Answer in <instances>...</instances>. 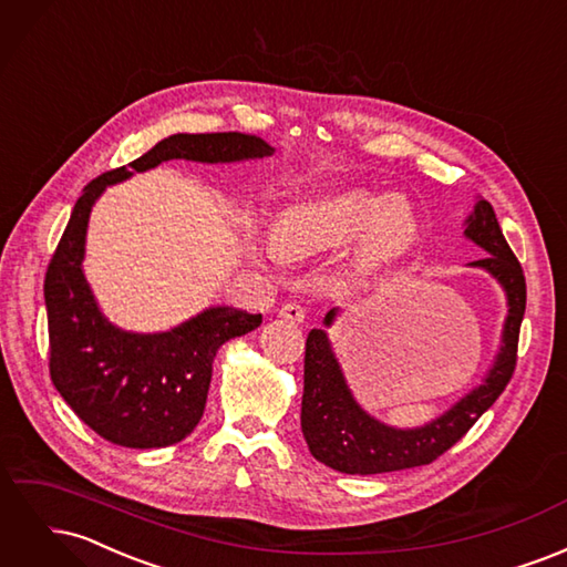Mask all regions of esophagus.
<instances>
[{
    "label": "esophagus",
    "instance_id": "34e87169",
    "mask_svg": "<svg viewBox=\"0 0 567 567\" xmlns=\"http://www.w3.org/2000/svg\"><path fill=\"white\" fill-rule=\"evenodd\" d=\"M279 317L286 319V321H293V323H302L305 321V307L298 305V302H286L281 310H279Z\"/></svg>",
    "mask_w": 567,
    "mask_h": 567
}]
</instances>
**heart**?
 I'll return each instance as SVG.
<instances>
[{
  "label": "heart",
  "instance_id": "heart-1",
  "mask_svg": "<svg viewBox=\"0 0 567 567\" xmlns=\"http://www.w3.org/2000/svg\"><path fill=\"white\" fill-rule=\"evenodd\" d=\"M357 234L359 265H385L414 246L419 219L402 198L383 200L364 188H342L290 203L265 250L271 260H300L348 244Z\"/></svg>",
  "mask_w": 567,
  "mask_h": 567
}]
</instances>
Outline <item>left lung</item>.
I'll return each mask as SVG.
<instances>
[{
	"instance_id": "left-lung-1",
	"label": "left lung",
	"mask_w": 567,
	"mask_h": 567,
	"mask_svg": "<svg viewBox=\"0 0 567 567\" xmlns=\"http://www.w3.org/2000/svg\"><path fill=\"white\" fill-rule=\"evenodd\" d=\"M466 236L489 255L475 260L473 267L487 269L499 281L508 298V317L504 323V346L496 354L485 383L456 402L447 414L414 431H398L371 419L350 394L329 338L312 329L305 342V392L300 425L312 456L326 466L350 473L373 475L404 471L433 463L466 435L473 423L499 400L513 379L518 362V336L527 302L525 274L496 221L487 200H477L475 213L466 219ZM336 310L326 315L329 326Z\"/></svg>"
}]
</instances>
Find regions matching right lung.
I'll return each instance as SVG.
<instances>
[{
  "instance_id": "obj_1",
  "label": "right lung",
  "mask_w": 567,
  "mask_h": 567,
  "mask_svg": "<svg viewBox=\"0 0 567 567\" xmlns=\"http://www.w3.org/2000/svg\"><path fill=\"white\" fill-rule=\"evenodd\" d=\"M260 136L241 132L173 134L127 167L84 186L44 277L49 375L61 398L96 435L132 450L184 440L198 425L213 379V359L229 338L262 323V315L210 307L167 333H127L104 319L84 281V234L94 200L109 184L163 161L234 163L271 156Z\"/></svg>"
}]
</instances>
